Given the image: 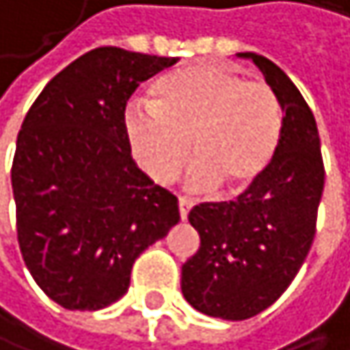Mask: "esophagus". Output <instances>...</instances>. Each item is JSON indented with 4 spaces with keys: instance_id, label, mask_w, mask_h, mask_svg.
<instances>
[{
    "instance_id": "34e87169",
    "label": "esophagus",
    "mask_w": 350,
    "mask_h": 350,
    "mask_svg": "<svg viewBox=\"0 0 350 350\" xmlns=\"http://www.w3.org/2000/svg\"><path fill=\"white\" fill-rule=\"evenodd\" d=\"M191 207H193V201H191V199H187V197H180V199H178V209H180V217H183V219L189 217Z\"/></svg>"
}]
</instances>
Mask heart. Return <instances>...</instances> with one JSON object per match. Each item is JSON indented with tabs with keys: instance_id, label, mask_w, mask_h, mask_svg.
I'll return each instance as SVG.
<instances>
[{
	"instance_id": "1",
	"label": "heart",
	"mask_w": 350,
	"mask_h": 350,
	"mask_svg": "<svg viewBox=\"0 0 350 350\" xmlns=\"http://www.w3.org/2000/svg\"><path fill=\"white\" fill-rule=\"evenodd\" d=\"M129 149L147 176L167 185L191 153L189 187L221 185L240 193L269 167L283 133L275 90L217 65H193L161 77L151 106L131 104L122 116Z\"/></svg>"
}]
</instances>
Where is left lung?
<instances>
[{
  "mask_svg": "<svg viewBox=\"0 0 350 350\" xmlns=\"http://www.w3.org/2000/svg\"><path fill=\"white\" fill-rule=\"evenodd\" d=\"M275 90L283 133L262 176L236 201L189 213L201 246L183 265L187 301L213 318L248 320L271 308L299 273L318 221L324 161L312 108L295 83L262 55L246 53Z\"/></svg>",
  "mask_w": 350,
  "mask_h": 350,
  "instance_id": "8db88e82",
  "label": "left lung"
}]
</instances>
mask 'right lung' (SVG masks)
Wrapping results in <instances>:
<instances>
[{
    "label": "right lung",
    "instance_id": "1",
    "mask_svg": "<svg viewBox=\"0 0 350 350\" xmlns=\"http://www.w3.org/2000/svg\"><path fill=\"white\" fill-rule=\"evenodd\" d=\"M174 57L98 46L57 73L18 133L12 189L22 258L65 310L120 299L137 256L180 221L178 199L137 167L124 106Z\"/></svg>",
    "mask_w": 350,
    "mask_h": 350
}]
</instances>
